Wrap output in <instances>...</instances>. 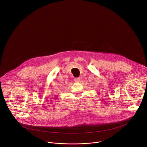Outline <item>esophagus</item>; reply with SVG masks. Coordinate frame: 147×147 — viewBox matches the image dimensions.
<instances>
[{"instance_id": "34e87169", "label": "esophagus", "mask_w": 147, "mask_h": 147, "mask_svg": "<svg viewBox=\"0 0 147 147\" xmlns=\"http://www.w3.org/2000/svg\"><path fill=\"white\" fill-rule=\"evenodd\" d=\"M81 77H78V78H76L74 79V80H75L77 82H80L81 81Z\"/></svg>"}]
</instances>
